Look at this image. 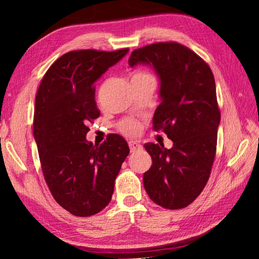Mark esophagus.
<instances>
[{
	"mask_svg": "<svg viewBox=\"0 0 259 259\" xmlns=\"http://www.w3.org/2000/svg\"><path fill=\"white\" fill-rule=\"evenodd\" d=\"M128 146H130L131 152H136V151L140 150V149L143 148V146L140 145L139 143L135 142V140H131V142H128Z\"/></svg>",
	"mask_w": 259,
	"mask_h": 259,
	"instance_id": "obj_1",
	"label": "esophagus"
}]
</instances>
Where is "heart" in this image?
Masks as SVG:
<instances>
[{"label":"heart","mask_w":259,"mask_h":259,"mask_svg":"<svg viewBox=\"0 0 259 259\" xmlns=\"http://www.w3.org/2000/svg\"><path fill=\"white\" fill-rule=\"evenodd\" d=\"M132 80H154V79L150 73L145 72V71H136L134 74H133ZM119 128L122 133H124V134L132 136V135H136L140 131V125L135 120H125L120 123Z\"/></svg>","instance_id":"heart-1"}]
</instances>
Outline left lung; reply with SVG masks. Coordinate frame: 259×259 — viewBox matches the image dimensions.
Segmentation results:
<instances>
[{
    "label": "left lung",
    "mask_w": 259,
    "mask_h": 259,
    "mask_svg": "<svg viewBox=\"0 0 259 259\" xmlns=\"http://www.w3.org/2000/svg\"><path fill=\"white\" fill-rule=\"evenodd\" d=\"M131 67H153L160 77L161 104L153 115V130H163L170 149L145 145L152 165L144 186L156 204L184 208L197 199L209 178L221 122L213 72L193 51L176 42H160L133 51Z\"/></svg>",
    "instance_id": "left-lung-1"
}]
</instances>
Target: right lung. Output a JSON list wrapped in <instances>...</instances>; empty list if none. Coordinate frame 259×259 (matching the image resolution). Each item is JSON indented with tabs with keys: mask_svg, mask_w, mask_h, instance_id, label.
I'll return each instance as SVG.
<instances>
[{
	"mask_svg": "<svg viewBox=\"0 0 259 259\" xmlns=\"http://www.w3.org/2000/svg\"><path fill=\"white\" fill-rule=\"evenodd\" d=\"M127 52L66 53L38 86L33 136L44 179L58 204L74 216L95 215L109 204L114 180L130 153L120 135L95 146L86 140L89 123L100 114L95 82Z\"/></svg>",
	"mask_w": 259,
	"mask_h": 259,
	"instance_id": "add662e5",
	"label": "right lung"
}]
</instances>
